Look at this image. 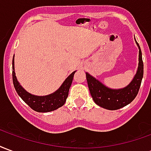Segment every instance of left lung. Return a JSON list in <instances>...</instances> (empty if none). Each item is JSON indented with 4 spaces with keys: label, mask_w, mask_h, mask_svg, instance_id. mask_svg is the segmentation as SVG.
<instances>
[{
    "label": "left lung",
    "mask_w": 151,
    "mask_h": 151,
    "mask_svg": "<svg viewBox=\"0 0 151 151\" xmlns=\"http://www.w3.org/2000/svg\"><path fill=\"white\" fill-rule=\"evenodd\" d=\"M136 43L139 49L138 67L133 80L124 88H109L90 73H86L90 93L94 102L99 107L108 110H117L130 104L137 95L143 78V62L139 44L137 41Z\"/></svg>",
    "instance_id": "left-lung-1"
}]
</instances>
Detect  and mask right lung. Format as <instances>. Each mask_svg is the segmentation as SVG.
I'll return each instance as SVG.
<instances>
[{
	"instance_id": "1",
	"label": "right lung",
	"mask_w": 151,
	"mask_h": 151,
	"mask_svg": "<svg viewBox=\"0 0 151 151\" xmlns=\"http://www.w3.org/2000/svg\"><path fill=\"white\" fill-rule=\"evenodd\" d=\"M13 82L14 86L18 93V95L27 104L32 108L34 111L38 112H48L54 111L57 108L62 107L65 104L66 99L69 95L70 86L72 84L73 75L76 71L73 72L64 81L58 90L52 94L43 96L32 95L27 92L18 82L14 70V56L13 57Z\"/></svg>"
}]
</instances>
